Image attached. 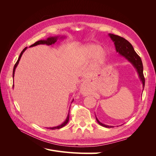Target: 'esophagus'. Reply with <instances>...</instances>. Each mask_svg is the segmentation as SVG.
<instances>
[{
	"mask_svg": "<svg viewBox=\"0 0 156 156\" xmlns=\"http://www.w3.org/2000/svg\"><path fill=\"white\" fill-rule=\"evenodd\" d=\"M88 86V83L87 81H84L82 84L81 87V92L83 94H87L88 90H87V87Z\"/></svg>",
	"mask_w": 156,
	"mask_h": 156,
	"instance_id": "obj_1",
	"label": "esophagus"
}]
</instances>
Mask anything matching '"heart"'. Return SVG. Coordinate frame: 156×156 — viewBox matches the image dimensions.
Returning a JSON list of instances; mask_svg holds the SVG:
<instances>
[{
	"label": "heart",
	"mask_w": 156,
	"mask_h": 156,
	"mask_svg": "<svg viewBox=\"0 0 156 156\" xmlns=\"http://www.w3.org/2000/svg\"><path fill=\"white\" fill-rule=\"evenodd\" d=\"M108 53L103 49L102 46L98 44H87L80 48L77 52L78 58L83 62L94 60V66L98 68L104 64L108 59Z\"/></svg>",
	"instance_id": "heart-1"
}]
</instances>
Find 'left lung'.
Wrapping results in <instances>:
<instances>
[{
  "label": "left lung",
  "instance_id": "left-lung-1",
  "mask_svg": "<svg viewBox=\"0 0 156 156\" xmlns=\"http://www.w3.org/2000/svg\"><path fill=\"white\" fill-rule=\"evenodd\" d=\"M108 36L110 37L111 40L114 42V44L115 46L116 51L118 53H119L121 56L124 57L126 60H127L129 63L132 64V66L134 67L136 69V73L139 75V78L140 81L143 84V92L144 90V83H145V79L143 75V62L140 56L136 54L135 51L133 47L129 43V42L124 39V37H120L119 36L115 35L109 33ZM96 119L98 122V123L101 125L103 127H112V126H108L104 124L101 123L98 119V118L96 116Z\"/></svg>",
  "mask_w": 156,
  "mask_h": 156
}]
</instances>
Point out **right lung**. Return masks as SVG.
<instances>
[{"label": "right lung", "instance_id": "1", "mask_svg": "<svg viewBox=\"0 0 156 156\" xmlns=\"http://www.w3.org/2000/svg\"><path fill=\"white\" fill-rule=\"evenodd\" d=\"M66 36H50L49 37H48V38H46L45 40H39V41H37L36 42H35V43L34 44L31 45L29 48H31V47H34V46H36L37 45H41V44H46V45H51V44H55L56 41H57L58 40H64V39H66ZM27 49V48H25L24 49H23L22 51V52L21 53L20 56H19L18 58V60L17 61V62L16 63L15 66H14L13 67V78H14V74H15V71H16V69L17 68V66H18V64H19V62H20V60L21 58V56L23 54V53L26 51V49ZM13 87H14V84H13ZM73 101V100L72 101V103ZM70 108V107H69ZM69 111H68V115H67V117L66 119V120H64V122H63V123H62L61 124L57 126H55V127H46V128L48 129H60L62 128V127H63L64 126H65L66 125L68 124V122L69 121Z\"/></svg>", "mask_w": 156, "mask_h": 156}]
</instances>
